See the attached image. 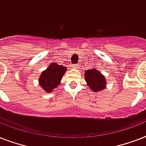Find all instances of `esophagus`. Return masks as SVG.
I'll use <instances>...</instances> for the list:
<instances>
[{"label":"esophagus","mask_w":146,"mask_h":146,"mask_svg":"<svg viewBox=\"0 0 146 146\" xmlns=\"http://www.w3.org/2000/svg\"><path fill=\"white\" fill-rule=\"evenodd\" d=\"M77 64H73L72 65V67H73V68H77Z\"/></svg>","instance_id":"1"}]
</instances>
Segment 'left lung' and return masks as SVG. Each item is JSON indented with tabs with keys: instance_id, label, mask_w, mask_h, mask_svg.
Here are the masks:
<instances>
[{
	"instance_id": "obj_1",
	"label": "left lung",
	"mask_w": 146,
	"mask_h": 146,
	"mask_svg": "<svg viewBox=\"0 0 146 146\" xmlns=\"http://www.w3.org/2000/svg\"><path fill=\"white\" fill-rule=\"evenodd\" d=\"M85 79L86 80L88 86L92 91H102L105 88V78L96 69H92L86 71Z\"/></svg>"
}]
</instances>
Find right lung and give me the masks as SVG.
<instances>
[{"label": "right lung", "instance_id": "add662e5", "mask_svg": "<svg viewBox=\"0 0 146 146\" xmlns=\"http://www.w3.org/2000/svg\"><path fill=\"white\" fill-rule=\"evenodd\" d=\"M66 70V66L58 65L55 63L50 64L46 70L43 71L40 76V86L46 92H51L53 89L60 85V82Z\"/></svg>", "mask_w": 146, "mask_h": 146}]
</instances>
